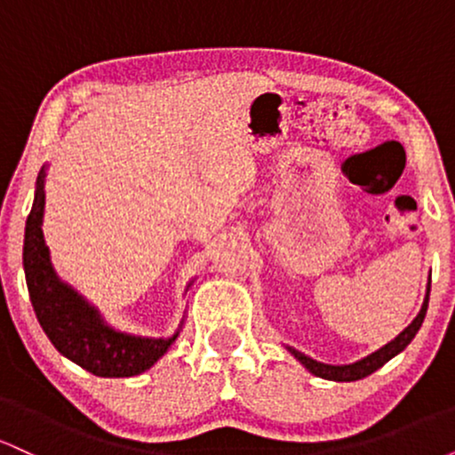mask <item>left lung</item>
I'll return each instance as SVG.
<instances>
[{"label": "left lung", "instance_id": "1", "mask_svg": "<svg viewBox=\"0 0 455 455\" xmlns=\"http://www.w3.org/2000/svg\"><path fill=\"white\" fill-rule=\"evenodd\" d=\"M427 295H430V284H427ZM427 295H426V299H424V306H421L419 315L415 316V321H412L411 325L406 327L398 338H394V340H391L389 344H385V347L379 348L377 353H372V355H368V357H363L362 362H355V363H348V365H329V363L316 362V359L307 357V355L295 351V348H289V351L293 353L295 357L299 359V362L304 363L312 374H316V377H321V379H329V380H359V379L368 377V374L377 372L380 365H385L391 357H395V355H398L400 351H404V348L409 347L412 338H415V333L419 331L421 323H424V316H426V310H427Z\"/></svg>", "mask_w": 455, "mask_h": 455}]
</instances>
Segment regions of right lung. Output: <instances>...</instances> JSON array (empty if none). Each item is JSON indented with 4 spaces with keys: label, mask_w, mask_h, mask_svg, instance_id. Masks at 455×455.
<instances>
[{
    "label": "right lung",
    "mask_w": 455,
    "mask_h": 455,
    "mask_svg": "<svg viewBox=\"0 0 455 455\" xmlns=\"http://www.w3.org/2000/svg\"><path fill=\"white\" fill-rule=\"evenodd\" d=\"M43 180L44 173H40L23 245L25 280L36 316L57 351L87 372L108 379L137 377L158 362L175 342L177 333L169 340H154L115 331L104 325L100 315L85 299L57 278L40 228L44 213Z\"/></svg>",
    "instance_id": "1"
}]
</instances>
